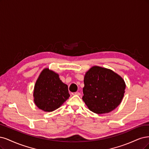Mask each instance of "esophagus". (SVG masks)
Instances as JSON below:
<instances>
[{
    "label": "esophagus",
    "instance_id": "1",
    "mask_svg": "<svg viewBox=\"0 0 149 149\" xmlns=\"http://www.w3.org/2000/svg\"><path fill=\"white\" fill-rule=\"evenodd\" d=\"M72 95H80V93L77 92H75V93H72Z\"/></svg>",
    "mask_w": 149,
    "mask_h": 149
}]
</instances>
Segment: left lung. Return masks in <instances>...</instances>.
Listing matches in <instances>:
<instances>
[{
	"mask_svg": "<svg viewBox=\"0 0 149 149\" xmlns=\"http://www.w3.org/2000/svg\"><path fill=\"white\" fill-rule=\"evenodd\" d=\"M84 81L82 100L92 112L108 113L121 103L126 83L112 70L93 66L85 73Z\"/></svg>",
	"mask_w": 149,
	"mask_h": 149,
	"instance_id": "obj_1",
	"label": "left lung"
}]
</instances>
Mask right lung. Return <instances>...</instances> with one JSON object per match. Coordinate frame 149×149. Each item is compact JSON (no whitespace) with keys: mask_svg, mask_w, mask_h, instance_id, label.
Returning <instances> with one entry per match:
<instances>
[{"mask_svg":"<svg viewBox=\"0 0 149 149\" xmlns=\"http://www.w3.org/2000/svg\"><path fill=\"white\" fill-rule=\"evenodd\" d=\"M70 97L68 86L60 80L59 74L45 68L37 79L33 90L36 106L45 112L59 108Z\"/></svg>","mask_w":149,"mask_h":149,"instance_id":"right-lung-1","label":"right lung"}]
</instances>
